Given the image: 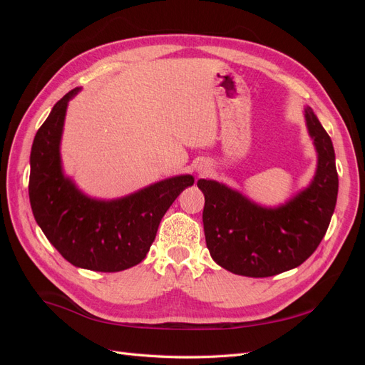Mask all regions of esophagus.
Returning a JSON list of instances; mask_svg holds the SVG:
<instances>
[{"label":"esophagus","instance_id":"esophagus-1","mask_svg":"<svg viewBox=\"0 0 365 365\" xmlns=\"http://www.w3.org/2000/svg\"><path fill=\"white\" fill-rule=\"evenodd\" d=\"M197 170H200V172H205V168H202V165H201V168L197 169Z\"/></svg>","mask_w":365,"mask_h":365}]
</instances>
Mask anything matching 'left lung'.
Wrapping results in <instances>:
<instances>
[{"instance_id": "8db88e82", "label": "left lung", "mask_w": 365, "mask_h": 365, "mask_svg": "<svg viewBox=\"0 0 365 365\" xmlns=\"http://www.w3.org/2000/svg\"><path fill=\"white\" fill-rule=\"evenodd\" d=\"M317 170L306 189L279 207H263L215 180H200L207 248L224 269L245 277H271L309 257L323 240L338 196L332 140L311 106L304 108Z\"/></svg>"}]
</instances>
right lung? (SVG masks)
Returning a JSON list of instances; mask_svg holds the SVG:
<instances>
[{
    "mask_svg": "<svg viewBox=\"0 0 365 365\" xmlns=\"http://www.w3.org/2000/svg\"><path fill=\"white\" fill-rule=\"evenodd\" d=\"M74 88L53 106L33 140L29 196L33 216L50 244L77 268L117 272L135 267L155 240L164 213L195 182L176 175L117 200L85 195L63 173L61 140Z\"/></svg>",
    "mask_w": 365,
    "mask_h": 365,
    "instance_id": "right-lung-1",
    "label": "right lung"
}]
</instances>
